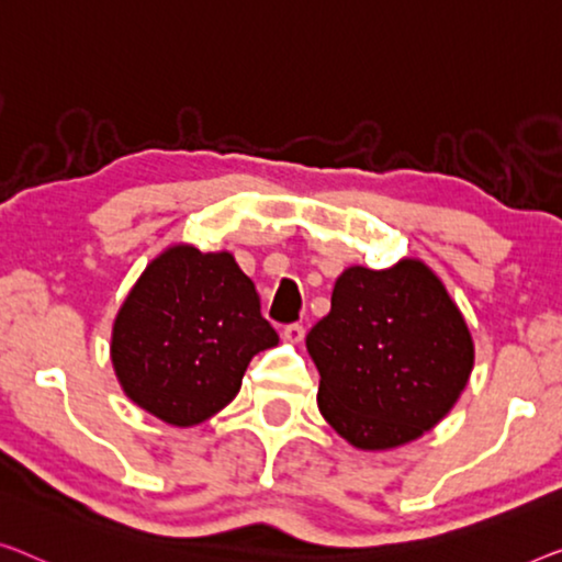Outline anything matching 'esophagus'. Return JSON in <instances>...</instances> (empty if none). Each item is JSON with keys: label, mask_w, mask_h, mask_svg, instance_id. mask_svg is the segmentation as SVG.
<instances>
[{"label": "esophagus", "mask_w": 562, "mask_h": 562, "mask_svg": "<svg viewBox=\"0 0 562 562\" xmlns=\"http://www.w3.org/2000/svg\"><path fill=\"white\" fill-rule=\"evenodd\" d=\"M282 338L288 342H300L305 338V328L300 323H290L282 328Z\"/></svg>", "instance_id": "esophagus-1"}]
</instances>
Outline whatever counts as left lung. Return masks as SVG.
<instances>
[{"label":"left lung","instance_id":"obj_1","mask_svg":"<svg viewBox=\"0 0 562 562\" xmlns=\"http://www.w3.org/2000/svg\"><path fill=\"white\" fill-rule=\"evenodd\" d=\"M307 350L321 371V414L358 449H391L429 431L474 363L462 313L416 259L342 272Z\"/></svg>","mask_w":562,"mask_h":562}]
</instances>
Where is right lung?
I'll list each match as a JSON object with an SVG mask.
<instances>
[{"label": "right lung", "mask_w": 562, "mask_h": 562, "mask_svg": "<svg viewBox=\"0 0 562 562\" xmlns=\"http://www.w3.org/2000/svg\"><path fill=\"white\" fill-rule=\"evenodd\" d=\"M255 282L229 252L173 247L146 267L113 325L123 391L148 414L194 426L237 396L252 356L278 346Z\"/></svg>", "instance_id": "add662e5"}]
</instances>
